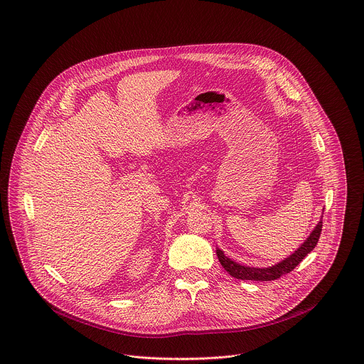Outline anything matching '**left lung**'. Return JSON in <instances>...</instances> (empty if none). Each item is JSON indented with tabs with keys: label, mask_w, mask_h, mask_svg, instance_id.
Instances as JSON below:
<instances>
[{
	"label": "left lung",
	"mask_w": 364,
	"mask_h": 364,
	"mask_svg": "<svg viewBox=\"0 0 364 364\" xmlns=\"http://www.w3.org/2000/svg\"><path fill=\"white\" fill-rule=\"evenodd\" d=\"M321 228H323V222L320 220L317 223L314 232L311 233V236L305 240V242L292 254L289 258H286L284 261L279 262L277 265L270 267H242L236 262H233L230 258H228L223 251H220L217 248V255H218L219 262L220 265L225 267V270L239 279V280H255V282H270V280H277L280 279L283 274L290 273L292 269H295L296 265H299V262L314 250L316 244L320 239V233H321Z\"/></svg>",
	"instance_id": "8db88e82"
}]
</instances>
